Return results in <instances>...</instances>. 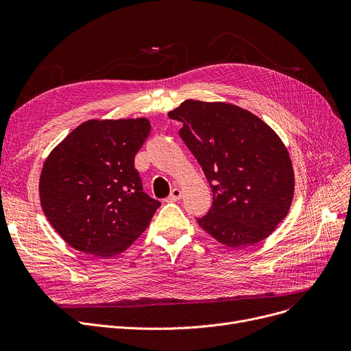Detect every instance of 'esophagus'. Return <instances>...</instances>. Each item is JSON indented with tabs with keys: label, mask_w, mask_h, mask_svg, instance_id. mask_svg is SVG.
<instances>
[{
	"label": "esophagus",
	"mask_w": 351,
	"mask_h": 351,
	"mask_svg": "<svg viewBox=\"0 0 351 351\" xmlns=\"http://www.w3.org/2000/svg\"><path fill=\"white\" fill-rule=\"evenodd\" d=\"M182 197V191L180 189H178V188H173L172 191H171V195L168 196V202H176V200H179Z\"/></svg>",
	"instance_id": "obj_1"
}]
</instances>
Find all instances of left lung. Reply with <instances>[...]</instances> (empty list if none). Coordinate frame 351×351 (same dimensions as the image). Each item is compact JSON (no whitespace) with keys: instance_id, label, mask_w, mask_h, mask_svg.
I'll use <instances>...</instances> for the list:
<instances>
[{"instance_id":"8db88e82","label":"left lung","mask_w":351,"mask_h":351,"mask_svg":"<svg viewBox=\"0 0 351 351\" xmlns=\"http://www.w3.org/2000/svg\"><path fill=\"white\" fill-rule=\"evenodd\" d=\"M168 115L183 123L179 135L213 193L199 226L230 247L262 242L286 217L294 192L280 138L249 110L225 102L186 99Z\"/></svg>"}]
</instances>
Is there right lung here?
Returning a JSON list of instances; mask_svg holds the SVG:
<instances>
[{"instance_id": "right-lung-1", "label": "right lung", "mask_w": 351, "mask_h": 351, "mask_svg": "<svg viewBox=\"0 0 351 351\" xmlns=\"http://www.w3.org/2000/svg\"><path fill=\"white\" fill-rule=\"evenodd\" d=\"M151 132L145 118L86 121L49 154L40 179L43 210L64 241L88 254L122 253L160 202L143 192L135 155Z\"/></svg>"}]
</instances>
